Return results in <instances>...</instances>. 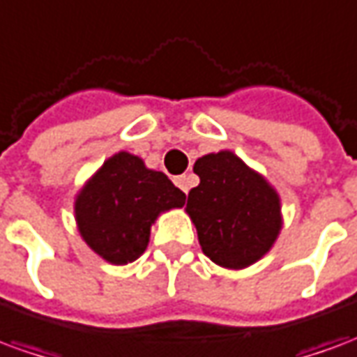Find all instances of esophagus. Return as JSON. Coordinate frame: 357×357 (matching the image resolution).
Segmentation results:
<instances>
[{"label": "esophagus", "mask_w": 357, "mask_h": 357, "mask_svg": "<svg viewBox=\"0 0 357 357\" xmlns=\"http://www.w3.org/2000/svg\"><path fill=\"white\" fill-rule=\"evenodd\" d=\"M174 183L183 191V193H187L189 191V185H191V181H189V176H178V178L174 179Z\"/></svg>", "instance_id": "obj_1"}]
</instances>
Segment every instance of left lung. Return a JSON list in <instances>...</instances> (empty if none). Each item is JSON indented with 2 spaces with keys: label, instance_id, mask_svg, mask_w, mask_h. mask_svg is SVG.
<instances>
[{
  "label": "left lung",
  "instance_id": "obj_1",
  "mask_svg": "<svg viewBox=\"0 0 357 357\" xmlns=\"http://www.w3.org/2000/svg\"><path fill=\"white\" fill-rule=\"evenodd\" d=\"M201 183L187 197L202 252L224 268L260 260L281 229L279 197L241 158L222 151L195 162Z\"/></svg>",
  "mask_w": 357,
  "mask_h": 357
}]
</instances>
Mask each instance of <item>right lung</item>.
<instances>
[{
	"instance_id": "add662e5",
	"label": "right lung",
	"mask_w": 357,
	"mask_h": 357,
	"mask_svg": "<svg viewBox=\"0 0 357 357\" xmlns=\"http://www.w3.org/2000/svg\"><path fill=\"white\" fill-rule=\"evenodd\" d=\"M183 204L185 193L162 172L118 153L82 189L74 210L84 241L107 262L122 266L145 252L156 216Z\"/></svg>"
}]
</instances>
